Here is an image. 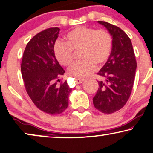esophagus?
<instances>
[{
	"label": "esophagus",
	"mask_w": 153,
	"mask_h": 153,
	"mask_svg": "<svg viewBox=\"0 0 153 153\" xmlns=\"http://www.w3.org/2000/svg\"><path fill=\"white\" fill-rule=\"evenodd\" d=\"M84 82V79L77 78V77H76V82L77 84H81L82 82Z\"/></svg>",
	"instance_id": "obj_1"
}]
</instances>
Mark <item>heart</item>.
Segmentation results:
<instances>
[{
  "instance_id": "1",
  "label": "heart",
  "mask_w": 153,
  "mask_h": 153,
  "mask_svg": "<svg viewBox=\"0 0 153 153\" xmlns=\"http://www.w3.org/2000/svg\"><path fill=\"white\" fill-rule=\"evenodd\" d=\"M66 43L55 42L53 47L55 57L62 65L68 66L74 61L73 51L79 50L80 62L75 63L69 69L73 76L84 78L91 76L96 65L107 63L112 51V36L105 30L78 26L66 35Z\"/></svg>"
}]
</instances>
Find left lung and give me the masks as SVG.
<instances>
[{
	"mask_svg": "<svg viewBox=\"0 0 153 153\" xmlns=\"http://www.w3.org/2000/svg\"><path fill=\"white\" fill-rule=\"evenodd\" d=\"M98 23L106 27L112 36L113 46L110 57L99 71L103 80L93 98L96 109L104 114L119 110L130 98L134 82L137 62L132 42L120 27L105 21Z\"/></svg>",
	"mask_w": 153,
	"mask_h": 153,
	"instance_id": "obj_1",
	"label": "left lung"
}]
</instances>
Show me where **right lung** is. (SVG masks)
I'll list each match as a JSON object with an SVG mask.
<instances>
[{
  "label": "right lung",
  "mask_w": 153,
  "mask_h": 153,
  "mask_svg": "<svg viewBox=\"0 0 153 153\" xmlns=\"http://www.w3.org/2000/svg\"><path fill=\"white\" fill-rule=\"evenodd\" d=\"M60 29L51 27L36 34L27 43L21 70L27 94L38 109L48 114H59L67 108L72 89L66 81L57 82L65 71L53 52Z\"/></svg>",
  "instance_id": "obj_1"
}]
</instances>
